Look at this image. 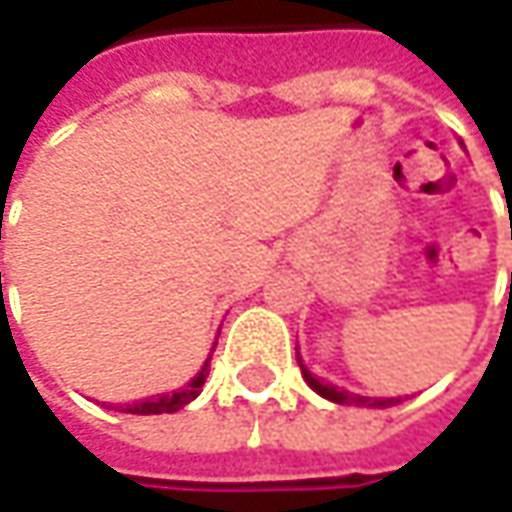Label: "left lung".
I'll list each match as a JSON object with an SVG mask.
<instances>
[{
    "label": "left lung",
    "mask_w": 512,
    "mask_h": 512,
    "mask_svg": "<svg viewBox=\"0 0 512 512\" xmlns=\"http://www.w3.org/2000/svg\"><path fill=\"white\" fill-rule=\"evenodd\" d=\"M299 359V356H296ZM299 367H302V376H305V382L319 393V396H325V399H330V402H336V404H367V407H387V404H393V399H364V396H353V393H347V390H339V387H333V384H325V382H319L310 370H307L305 364H302V359H299Z\"/></svg>",
    "instance_id": "8db88e82"
}]
</instances>
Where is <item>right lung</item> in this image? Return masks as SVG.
I'll return each mask as SVG.
<instances>
[{
  "instance_id": "right-lung-1",
  "label": "right lung",
  "mask_w": 512,
  "mask_h": 512,
  "mask_svg": "<svg viewBox=\"0 0 512 512\" xmlns=\"http://www.w3.org/2000/svg\"><path fill=\"white\" fill-rule=\"evenodd\" d=\"M205 376H207V364L202 367V373H199L193 382L187 384V387H182L179 393H165V396H159V399L128 404V410H125V413H136V416H150V413H176V410H182L185 404H190L196 396H199V393H202Z\"/></svg>"
}]
</instances>
